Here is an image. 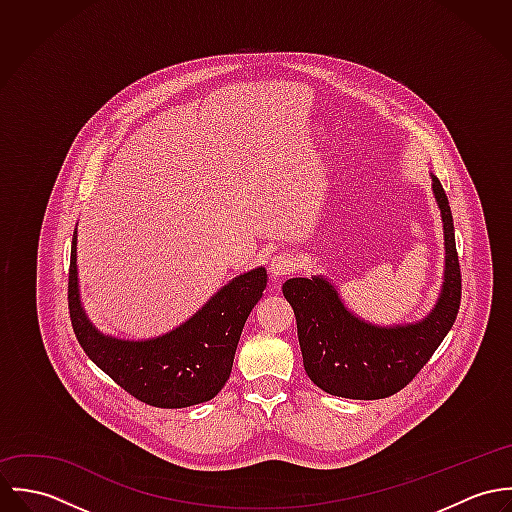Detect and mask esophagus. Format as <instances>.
I'll list each match as a JSON object with an SVG mask.
<instances>
[{"label": "esophagus", "instance_id": "obj_1", "mask_svg": "<svg viewBox=\"0 0 512 512\" xmlns=\"http://www.w3.org/2000/svg\"><path fill=\"white\" fill-rule=\"evenodd\" d=\"M297 266H299V260H297L295 254L282 252V254H278V256L272 258V262H270V274H272L274 278L290 276V274H293V272L297 270Z\"/></svg>", "mask_w": 512, "mask_h": 512}]
</instances>
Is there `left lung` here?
I'll use <instances>...</instances> for the list:
<instances>
[{
  "instance_id": "1",
  "label": "left lung",
  "mask_w": 512,
  "mask_h": 512,
  "mask_svg": "<svg viewBox=\"0 0 512 512\" xmlns=\"http://www.w3.org/2000/svg\"><path fill=\"white\" fill-rule=\"evenodd\" d=\"M443 220L445 270L438 303L418 323L378 327L351 313L327 278H292L282 286L297 323L307 376L321 390L353 400H378L402 390L432 359L455 323L461 272L447 195L432 175Z\"/></svg>"
}]
</instances>
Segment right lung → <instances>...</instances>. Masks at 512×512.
<instances>
[{
  "label": "right lung",
  "instance_id": "add662e5",
  "mask_svg": "<svg viewBox=\"0 0 512 512\" xmlns=\"http://www.w3.org/2000/svg\"><path fill=\"white\" fill-rule=\"evenodd\" d=\"M268 274L254 268L220 288L191 319L147 341L102 335L80 305L76 228L69 268V313L88 359L118 386L155 408H187L215 398L226 384L242 327L266 290Z\"/></svg>",
  "mask_w": 512,
  "mask_h": 512
}]
</instances>
